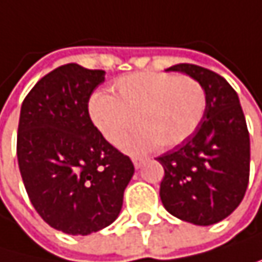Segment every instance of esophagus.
<instances>
[{
    "label": "esophagus",
    "mask_w": 262,
    "mask_h": 262,
    "mask_svg": "<svg viewBox=\"0 0 262 262\" xmlns=\"http://www.w3.org/2000/svg\"><path fill=\"white\" fill-rule=\"evenodd\" d=\"M132 160H134V164H135L137 169H140V167L143 166V163H144V160H143V158H137V157H134Z\"/></svg>",
    "instance_id": "1"
}]
</instances>
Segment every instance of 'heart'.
<instances>
[{"label":"heart","mask_w":262,"mask_h":262,"mask_svg":"<svg viewBox=\"0 0 262 262\" xmlns=\"http://www.w3.org/2000/svg\"><path fill=\"white\" fill-rule=\"evenodd\" d=\"M115 96L95 91L88 115L102 138L118 144L134 125L122 146L128 152H147L158 144L169 149L188 140L200 125L207 110V93L189 76L141 71L118 79Z\"/></svg>","instance_id":"1"}]
</instances>
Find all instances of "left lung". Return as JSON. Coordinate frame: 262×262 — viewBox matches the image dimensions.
<instances>
[{
  "instance_id": "obj_1",
  "label": "left lung",
  "mask_w": 262,
  "mask_h": 262,
  "mask_svg": "<svg viewBox=\"0 0 262 262\" xmlns=\"http://www.w3.org/2000/svg\"><path fill=\"white\" fill-rule=\"evenodd\" d=\"M166 71L197 79L207 93V110L188 140L157 158L164 167L160 197L172 216L194 225H213L239 207L249 185L246 116L236 91L222 76L191 63Z\"/></svg>"
}]
</instances>
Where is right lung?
Listing matches in <instances>:
<instances>
[{
  "label": "right lung",
  "mask_w": 262,
  "mask_h": 262,
  "mask_svg": "<svg viewBox=\"0 0 262 262\" xmlns=\"http://www.w3.org/2000/svg\"><path fill=\"white\" fill-rule=\"evenodd\" d=\"M104 80L102 70L62 65L35 83L20 112L16 157L26 192L41 219L67 234L115 222L135 172L90 119V96Z\"/></svg>",
  "instance_id": "obj_1"
}]
</instances>
